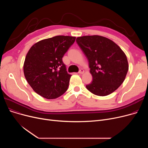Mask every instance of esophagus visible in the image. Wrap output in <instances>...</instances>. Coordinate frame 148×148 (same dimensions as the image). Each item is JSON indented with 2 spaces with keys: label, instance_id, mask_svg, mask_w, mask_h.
Listing matches in <instances>:
<instances>
[{
  "label": "esophagus",
  "instance_id": "1",
  "mask_svg": "<svg viewBox=\"0 0 148 148\" xmlns=\"http://www.w3.org/2000/svg\"><path fill=\"white\" fill-rule=\"evenodd\" d=\"M83 73H84V70H83V69H80V70L79 72V74H83Z\"/></svg>",
  "mask_w": 148,
  "mask_h": 148
}]
</instances>
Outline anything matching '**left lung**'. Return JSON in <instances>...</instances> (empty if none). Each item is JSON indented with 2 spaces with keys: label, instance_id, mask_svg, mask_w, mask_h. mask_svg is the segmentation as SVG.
<instances>
[{
  "label": "left lung",
  "instance_id": "left-lung-1",
  "mask_svg": "<svg viewBox=\"0 0 148 148\" xmlns=\"http://www.w3.org/2000/svg\"><path fill=\"white\" fill-rule=\"evenodd\" d=\"M76 41L87 58L93 80L86 88L98 96H107L125 80L128 62L122 50L112 40L99 35L77 37Z\"/></svg>",
  "mask_w": 148,
  "mask_h": 148
}]
</instances>
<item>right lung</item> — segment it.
Returning a JSON list of instances; mask_svg holds the SVG:
<instances>
[{
	"label": "right lung",
	"instance_id": "add662e5",
	"mask_svg": "<svg viewBox=\"0 0 148 148\" xmlns=\"http://www.w3.org/2000/svg\"><path fill=\"white\" fill-rule=\"evenodd\" d=\"M75 36L59 35L36 42L28 51L23 65L25 77L33 90L51 99L63 95L71 75L62 58L75 41Z\"/></svg>",
	"mask_w": 148,
	"mask_h": 148
}]
</instances>
